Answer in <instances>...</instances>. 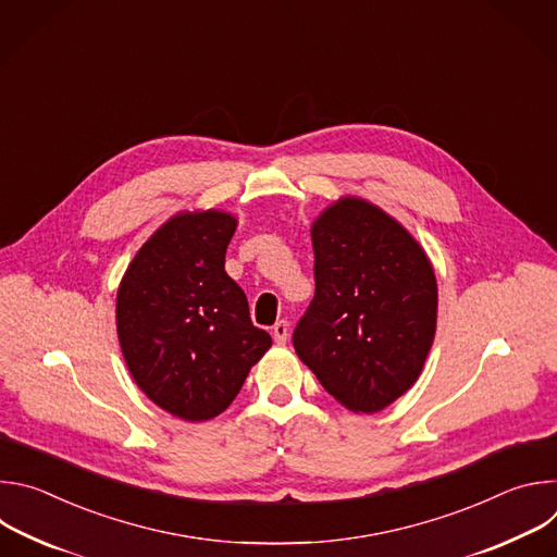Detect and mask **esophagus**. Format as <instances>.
<instances>
[{"mask_svg": "<svg viewBox=\"0 0 557 557\" xmlns=\"http://www.w3.org/2000/svg\"><path fill=\"white\" fill-rule=\"evenodd\" d=\"M273 339H275L277 344H286V339H288V324H286L284 320L273 326Z\"/></svg>", "mask_w": 557, "mask_h": 557, "instance_id": "esophagus-1", "label": "esophagus"}]
</instances>
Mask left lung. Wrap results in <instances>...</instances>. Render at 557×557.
<instances>
[{
	"label": "left lung",
	"mask_w": 557,
	"mask_h": 557,
	"mask_svg": "<svg viewBox=\"0 0 557 557\" xmlns=\"http://www.w3.org/2000/svg\"><path fill=\"white\" fill-rule=\"evenodd\" d=\"M314 297L293 331L329 394L372 414L419 379L436 333V275L414 237L379 207L342 198L312 222Z\"/></svg>",
	"instance_id": "obj_1"
}]
</instances>
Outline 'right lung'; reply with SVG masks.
Listing matches in <instances>:
<instances>
[{
  "label": "right lung",
  "instance_id": "1",
  "mask_svg": "<svg viewBox=\"0 0 557 557\" xmlns=\"http://www.w3.org/2000/svg\"><path fill=\"white\" fill-rule=\"evenodd\" d=\"M235 226L233 215L213 209L170 218L119 286L125 363L158 408L185 421L224 412L273 344L253 326L245 290L224 271Z\"/></svg>",
  "mask_w": 557,
  "mask_h": 557
}]
</instances>
